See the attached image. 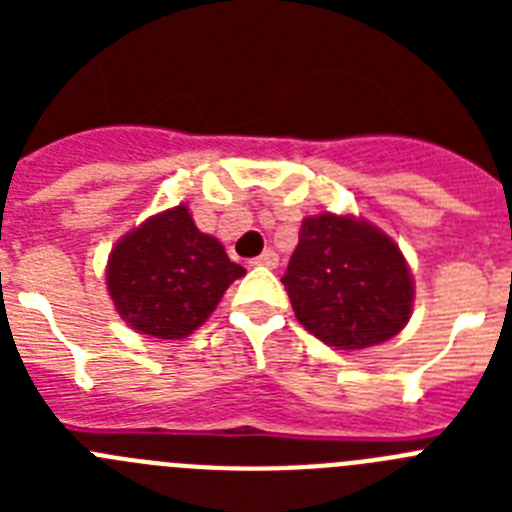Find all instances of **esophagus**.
I'll use <instances>...</instances> for the list:
<instances>
[{
	"label": "esophagus",
	"instance_id": "esophagus-1",
	"mask_svg": "<svg viewBox=\"0 0 512 512\" xmlns=\"http://www.w3.org/2000/svg\"><path fill=\"white\" fill-rule=\"evenodd\" d=\"M251 264L253 266H271V269H274V266L279 264V256L274 251H271V248H266V251L261 253V256L251 259Z\"/></svg>",
	"mask_w": 512,
	"mask_h": 512
}]
</instances>
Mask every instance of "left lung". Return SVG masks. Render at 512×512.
Masks as SVG:
<instances>
[{
  "instance_id": "obj_1",
  "label": "left lung",
  "mask_w": 512,
  "mask_h": 512,
  "mask_svg": "<svg viewBox=\"0 0 512 512\" xmlns=\"http://www.w3.org/2000/svg\"><path fill=\"white\" fill-rule=\"evenodd\" d=\"M282 284L297 320L343 351L390 341L413 310V279L395 241L333 212L302 220Z\"/></svg>"
}]
</instances>
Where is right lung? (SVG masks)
<instances>
[{
    "label": "right lung",
    "mask_w": 512,
    "mask_h": 512,
    "mask_svg": "<svg viewBox=\"0 0 512 512\" xmlns=\"http://www.w3.org/2000/svg\"><path fill=\"white\" fill-rule=\"evenodd\" d=\"M243 274L246 269L228 259L223 243L200 233L187 207L179 205L117 241L107 289L125 323L171 341L200 328Z\"/></svg>",
    "instance_id": "right-lung-1"
}]
</instances>
